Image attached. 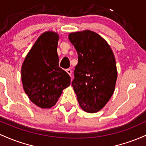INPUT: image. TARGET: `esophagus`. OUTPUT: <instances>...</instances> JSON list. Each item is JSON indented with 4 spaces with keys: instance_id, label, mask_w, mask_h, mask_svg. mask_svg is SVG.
I'll list each match as a JSON object with an SVG mask.
<instances>
[{
    "instance_id": "obj_1",
    "label": "esophagus",
    "mask_w": 146,
    "mask_h": 146,
    "mask_svg": "<svg viewBox=\"0 0 146 146\" xmlns=\"http://www.w3.org/2000/svg\"><path fill=\"white\" fill-rule=\"evenodd\" d=\"M66 72H67V73H68V74L70 75V76H71L72 73V70H70V69H67Z\"/></svg>"
}]
</instances>
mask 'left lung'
<instances>
[{"label":"left lung","mask_w":146,"mask_h":146,"mask_svg":"<svg viewBox=\"0 0 146 146\" xmlns=\"http://www.w3.org/2000/svg\"><path fill=\"white\" fill-rule=\"evenodd\" d=\"M78 54L72 82L79 106L89 113L99 112L113 94L117 78L112 49L101 36L90 30L69 34Z\"/></svg>","instance_id":"left-lung-1"}]
</instances>
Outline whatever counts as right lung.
<instances>
[{
	"instance_id": "right-lung-1",
	"label": "right lung",
	"mask_w": 146,
	"mask_h": 146,
	"mask_svg": "<svg viewBox=\"0 0 146 146\" xmlns=\"http://www.w3.org/2000/svg\"><path fill=\"white\" fill-rule=\"evenodd\" d=\"M58 35L44 32L26 56L21 79L26 94L41 108H50L58 101L63 90L70 85V77L58 65Z\"/></svg>"
}]
</instances>
